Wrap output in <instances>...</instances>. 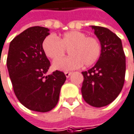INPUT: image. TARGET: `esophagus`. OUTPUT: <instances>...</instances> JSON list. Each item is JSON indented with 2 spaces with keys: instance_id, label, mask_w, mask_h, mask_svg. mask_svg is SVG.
<instances>
[{
  "instance_id": "1",
  "label": "esophagus",
  "mask_w": 134,
  "mask_h": 134,
  "mask_svg": "<svg viewBox=\"0 0 134 134\" xmlns=\"http://www.w3.org/2000/svg\"><path fill=\"white\" fill-rule=\"evenodd\" d=\"M71 74H72L71 72H65V73H64V74H65V76H66V77H67V78H68V77L71 75Z\"/></svg>"
}]
</instances>
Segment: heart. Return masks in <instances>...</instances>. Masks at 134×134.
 <instances>
[{
    "label": "heart",
    "mask_w": 134,
    "mask_h": 134,
    "mask_svg": "<svg viewBox=\"0 0 134 134\" xmlns=\"http://www.w3.org/2000/svg\"><path fill=\"white\" fill-rule=\"evenodd\" d=\"M68 49L71 55L58 59ZM45 55L54 60L53 67L55 70L69 71L80 66L90 67L99 58L102 52L100 42L95 37L86 36L80 31H70L60 38L54 35L48 36L42 42Z\"/></svg>",
    "instance_id": "heart-1"
}]
</instances>
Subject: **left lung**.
<instances>
[{
	"label": "left lung",
	"mask_w": 134,
	"mask_h": 134,
	"mask_svg": "<svg viewBox=\"0 0 134 134\" xmlns=\"http://www.w3.org/2000/svg\"><path fill=\"white\" fill-rule=\"evenodd\" d=\"M98 38L102 52L97 63L83 71L82 96L86 103L101 108L111 103L124 83L126 58L121 38L108 29L92 26Z\"/></svg>",
	"instance_id": "1"
}]
</instances>
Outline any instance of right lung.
<instances>
[{
    "label": "right lung",
    "instance_id": "add662e5",
    "mask_svg": "<svg viewBox=\"0 0 134 134\" xmlns=\"http://www.w3.org/2000/svg\"><path fill=\"white\" fill-rule=\"evenodd\" d=\"M49 29L33 26L23 31L10 42L7 66L14 93L29 110L47 112L58 102L60 88L66 76L59 70L44 76L50 67L42 42Z\"/></svg>",
    "mask_w": 134,
    "mask_h": 134
}]
</instances>
